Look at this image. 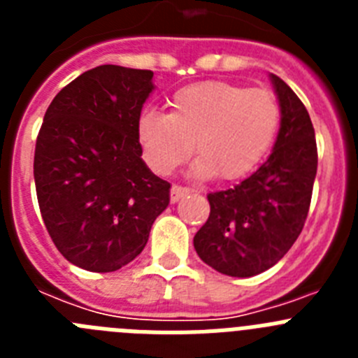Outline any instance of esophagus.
<instances>
[{
	"instance_id": "obj_1",
	"label": "esophagus",
	"mask_w": 358,
	"mask_h": 358,
	"mask_svg": "<svg viewBox=\"0 0 358 358\" xmlns=\"http://www.w3.org/2000/svg\"><path fill=\"white\" fill-rule=\"evenodd\" d=\"M189 194V189L188 188H182V186H177L173 185L172 189H170V201L172 202H177V201H181L185 195Z\"/></svg>"
}]
</instances>
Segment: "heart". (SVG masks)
Here are the masks:
<instances>
[{
    "label": "heart",
    "instance_id": "1",
    "mask_svg": "<svg viewBox=\"0 0 358 358\" xmlns=\"http://www.w3.org/2000/svg\"><path fill=\"white\" fill-rule=\"evenodd\" d=\"M169 115L147 110L138 140L154 172L169 176L189 157L197 179L235 181L256 169L274 140L280 106L271 91L210 80L186 85L170 98Z\"/></svg>",
    "mask_w": 358,
    "mask_h": 358
}]
</instances>
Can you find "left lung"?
Returning <instances> with one entry per match:
<instances>
[{
  "label": "left lung",
  "mask_w": 358,
  "mask_h": 358,
  "mask_svg": "<svg viewBox=\"0 0 358 358\" xmlns=\"http://www.w3.org/2000/svg\"><path fill=\"white\" fill-rule=\"evenodd\" d=\"M268 77L281 110L273 152L235 188L208 195L210 217L194 236L199 258L233 278L256 276L287 255L305 226L317 173L308 110L280 77Z\"/></svg>",
  "instance_id": "obj_1"
}]
</instances>
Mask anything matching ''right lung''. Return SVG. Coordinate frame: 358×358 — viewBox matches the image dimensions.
Instances as JSON below:
<instances>
[{
	"label": "right lung",
	"mask_w": 358,
	"mask_h": 358,
	"mask_svg": "<svg viewBox=\"0 0 358 358\" xmlns=\"http://www.w3.org/2000/svg\"><path fill=\"white\" fill-rule=\"evenodd\" d=\"M152 77L115 64L82 73L53 98L37 136L44 226L66 260L91 273L134 260L170 202V182L150 172L138 140Z\"/></svg>",
	"instance_id": "add662e5"
}]
</instances>
